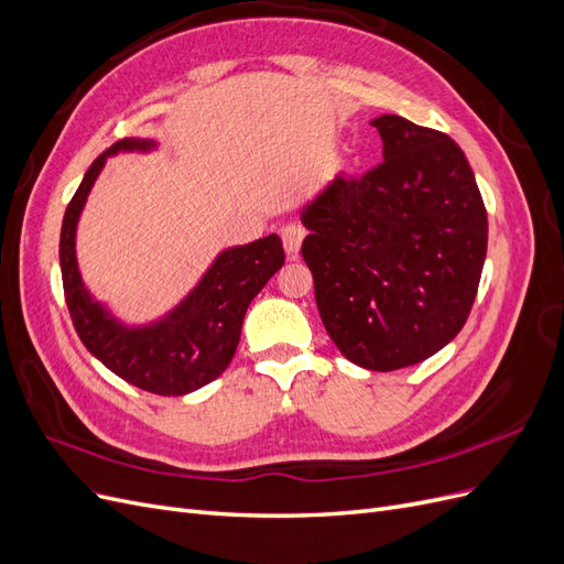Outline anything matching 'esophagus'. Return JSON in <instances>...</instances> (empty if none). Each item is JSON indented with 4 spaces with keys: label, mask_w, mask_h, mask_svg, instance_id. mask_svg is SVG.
Returning <instances> with one entry per match:
<instances>
[{
    "label": "esophagus",
    "mask_w": 564,
    "mask_h": 564,
    "mask_svg": "<svg viewBox=\"0 0 564 564\" xmlns=\"http://www.w3.org/2000/svg\"><path fill=\"white\" fill-rule=\"evenodd\" d=\"M305 237V230L296 224H289L282 228V242H284V251H286V259L289 261H296L299 259V251H301V242Z\"/></svg>",
    "instance_id": "1"
}]
</instances>
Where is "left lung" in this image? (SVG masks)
Listing matches in <instances>:
<instances>
[{
  "label": "left lung",
  "instance_id": "8db88e82",
  "mask_svg": "<svg viewBox=\"0 0 564 564\" xmlns=\"http://www.w3.org/2000/svg\"><path fill=\"white\" fill-rule=\"evenodd\" d=\"M383 162L336 176L301 209V253L336 348L392 371L445 348L464 327L487 256V212L447 133L400 115L371 119Z\"/></svg>",
  "mask_w": 564,
  "mask_h": 564
}]
</instances>
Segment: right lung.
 I'll use <instances>...</instances> for the list:
<instances>
[{"mask_svg":"<svg viewBox=\"0 0 564 564\" xmlns=\"http://www.w3.org/2000/svg\"><path fill=\"white\" fill-rule=\"evenodd\" d=\"M152 139H122L98 155L84 174L63 216L61 272L67 311L82 344L127 383L155 395H187L224 373L240 344L249 303L284 265L282 240H263L218 251L199 282L172 311L131 324L119 319L84 284L77 263V224L108 158L119 152H152Z\"/></svg>","mask_w":564,"mask_h":564,"instance_id":"obj_1","label":"right lung"}]
</instances>
